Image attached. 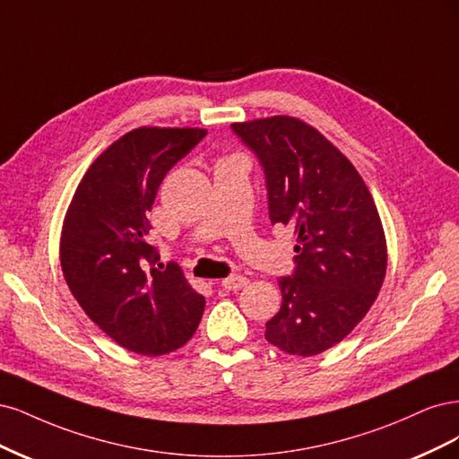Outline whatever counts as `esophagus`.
Segmentation results:
<instances>
[{
  "label": "esophagus",
  "instance_id": "34e87169",
  "mask_svg": "<svg viewBox=\"0 0 459 459\" xmlns=\"http://www.w3.org/2000/svg\"><path fill=\"white\" fill-rule=\"evenodd\" d=\"M246 284H247V278H246V276H240V274L227 276V278H223V282H221V286H223V288L229 290V291L242 290Z\"/></svg>",
  "mask_w": 459,
  "mask_h": 459
}]
</instances>
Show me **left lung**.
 Returning a JSON list of instances; mask_svg holds the SVG:
<instances>
[{"mask_svg":"<svg viewBox=\"0 0 459 459\" xmlns=\"http://www.w3.org/2000/svg\"><path fill=\"white\" fill-rule=\"evenodd\" d=\"M264 173L271 223L295 229L293 273L278 278L282 307L264 324L280 351L313 357L352 332L387 269L376 204L351 161L290 116L232 124Z\"/></svg>","mask_w":459,"mask_h":459,"instance_id":"8db88e82","label":"left lung"}]
</instances>
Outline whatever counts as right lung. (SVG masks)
Returning a JSON list of instances; mask_svg holds the SVG:
<instances>
[{
	"instance_id": "add662e5",
	"label": "right lung",
	"mask_w": 459,
	"mask_h": 459,
	"mask_svg": "<svg viewBox=\"0 0 459 459\" xmlns=\"http://www.w3.org/2000/svg\"><path fill=\"white\" fill-rule=\"evenodd\" d=\"M208 135L204 129L139 127L83 175L68 208L61 264L74 298L127 351L158 357L195 335L205 299L175 261L149 244L156 192L168 171Z\"/></svg>"
}]
</instances>
